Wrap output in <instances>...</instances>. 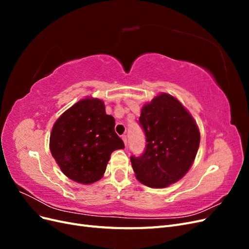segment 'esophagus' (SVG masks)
Segmentation results:
<instances>
[{
    "label": "esophagus",
    "mask_w": 249,
    "mask_h": 249,
    "mask_svg": "<svg viewBox=\"0 0 249 249\" xmlns=\"http://www.w3.org/2000/svg\"><path fill=\"white\" fill-rule=\"evenodd\" d=\"M122 139L124 140V144L126 145V142H127V139H126V136H125V135H123V137H122Z\"/></svg>",
    "instance_id": "esophagus-1"
}]
</instances>
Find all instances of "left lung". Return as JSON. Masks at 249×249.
<instances>
[{
	"label": "left lung",
	"mask_w": 249,
	"mask_h": 249,
	"mask_svg": "<svg viewBox=\"0 0 249 249\" xmlns=\"http://www.w3.org/2000/svg\"><path fill=\"white\" fill-rule=\"evenodd\" d=\"M139 124L146 145L139 157H131L140 183L164 188L182 178L196 157L200 134L196 123L176 97L157 95L141 110Z\"/></svg>",
	"instance_id": "1"
}]
</instances>
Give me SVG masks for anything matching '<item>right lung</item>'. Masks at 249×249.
Returning <instances> with one entry per match:
<instances>
[{"label":"right lung","mask_w":249,"mask_h":249,"mask_svg":"<svg viewBox=\"0 0 249 249\" xmlns=\"http://www.w3.org/2000/svg\"><path fill=\"white\" fill-rule=\"evenodd\" d=\"M102 100L86 97L66 110L53 125L50 149L60 169L80 184L103 178L111 154L124 148Z\"/></svg>","instance_id":"obj_1"}]
</instances>
